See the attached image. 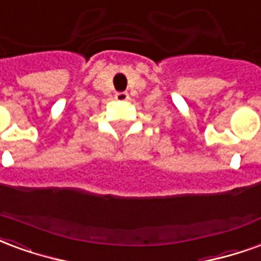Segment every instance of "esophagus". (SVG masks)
<instances>
[{"label":"esophagus","instance_id":"1","mask_svg":"<svg viewBox=\"0 0 261 261\" xmlns=\"http://www.w3.org/2000/svg\"><path fill=\"white\" fill-rule=\"evenodd\" d=\"M114 97H116V100H119V102H125V100H128V93L127 92H117L116 95H114Z\"/></svg>","mask_w":261,"mask_h":261}]
</instances>
